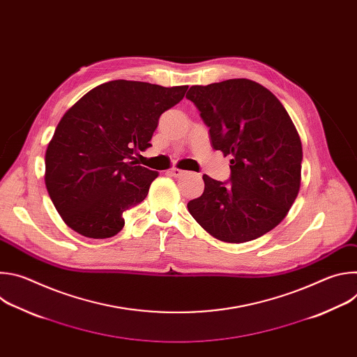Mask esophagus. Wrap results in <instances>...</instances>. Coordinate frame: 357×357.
Wrapping results in <instances>:
<instances>
[{"label": "esophagus", "mask_w": 357, "mask_h": 357, "mask_svg": "<svg viewBox=\"0 0 357 357\" xmlns=\"http://www.w3.org/2000/svg\"><path fill=\"white\" fill-rule=\"evenodd\" d=\"M169 174H171L172 176H175V178H179V176L185 175L186 172L182 171V169H178V168H172V169H169Z\"/></svg>", "instance_id": "34e87169"}]
</instances>
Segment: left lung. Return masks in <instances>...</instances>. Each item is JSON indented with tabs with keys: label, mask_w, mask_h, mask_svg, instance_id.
I'll use <instances>...</instances> for the list:
<instances>
[{
	"label": "left lung",
	"mask_w": 357,
	"mask_h": 357,
	"mask_svg": "<svg viewBox=\"0 0 357 357\" xmlns=\"http://www.w3.org/2000/svg\"><path fill=\"white\" fill-rule=\"evenodd\" d=\"M211 144L230 160V179L203 175L205 190L188 203L193 219L216 238L244 243L273 230L301 185L302 145L280 100L248 79L192 86Z\"/></svg>",
	"instance_id": "obj_1"
}]
</instances>
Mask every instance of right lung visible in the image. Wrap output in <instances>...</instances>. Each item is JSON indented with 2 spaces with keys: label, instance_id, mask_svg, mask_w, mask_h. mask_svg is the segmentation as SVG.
Masks as SVG:
<instances>
[{
  "label": "right lung",
  "instance_id": "right-lung-1",
  "mask_svg": "<svg viewBox=\"0 0 357 357\" xmlns=\"http://www.w3.org/2000/svg\"><path fill=\"white\" fill-rule=\"evenodd\" d=\"M188 86L113 80L86 93L59 121L45 155V183L63 222L82 236L107 238L141 203L158 172L137 165L158 120Z\"/></svg>",
  "mask_w": 357,
  "mask_h": 357
}]
</instances>
